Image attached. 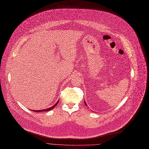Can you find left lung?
Segmentation results:
<instances>
[{"instance_id": "8db88e82", "label": "left lung", "mask_w": 149, "mask_h": 149, "mask_svg": "<svg viewBox=\"0 0 149 149\" xmlns=\"http://www.w3.org/2000/svg\"><path fill=\"white\" fill-rule=\"evenodd\" d=\"M84 103H85V105H86H86H87V104H86V102H85H85H84Z\"/></svg>"}]
</instances>
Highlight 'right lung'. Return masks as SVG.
<instances>
[{"label":"right lung","mask_w":149,"mask_h":149,"mask_svg":"<svg viewBox=\"0 0 149 149\" xmlns=\"http://www.w3.org/2000/svg\"><path fill=\"white\" fill-rule=\"evenodd\" d=\"M58 102H59V101H58L57 102V103H56L54 105H53L52 107H51V108H47V109H42V110H38V111H34V110H33V111L38 112H42V111H50V110L53 109V108H54L55 107H56V105L58 104Z\"/></svg>","instance_id":"add662e5"}]
</instances>
